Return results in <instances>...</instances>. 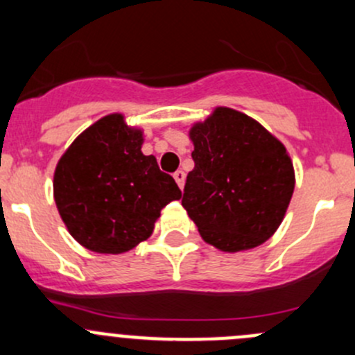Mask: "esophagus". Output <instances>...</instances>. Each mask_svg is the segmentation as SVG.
<instances>
[{
	"label": "esophagus",
	"mask_w": 355,
	"mask_h": 355,
	"mask_svg": "<svg viewBox=\"0 0 355 355\" xmlns=\"http://www.w3.org/2000/svg\"><path fill=\"white\" fill-rule=\"evenodd\" d=\"M173 178H175V182H177V184H178V187L184 189V182H185V173H184V171H182V170L175 171Z\"/></svg>",
	"instance_id": "esophagus-1"
}]
</instances>
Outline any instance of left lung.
Instances as JSON below:
<instances>
[{
    "instance_id": "8db88e82",
    "label": "left lung",
    "mask_w": 355,
    "mask_h": 355,
    "mask_svg": "<svg viewBox=\"0 0 355 355\" xmlns=\"http://www.w3.org/2000/svg\"><path fill=\"white\" fill-rule=\"evenodd\" d=\"M194 170L182 206L207 244L252 249L275 234L293 194V166L280 141L244 113L218 108L192 127Z\"/></svg>"
}]
</instances>
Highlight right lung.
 I'll list each match as a JSON object with an SVG mask.
<instances>
[{
    "mask_svg": "<svg viewBox=\"0 0 355 355\" xmlns=\"http://www.w3.org/2000/svg\"><path fill=\"white\" fill-rule=\"evenodd\" d=\"M142 132L108 114L82 132L58 161L55 200L71 237L121 254L149 239L159 211L182 198L173 177L141 151Z\"/></svg>",
    "mask_w": 355,
    "mask_h": 355,
    "instance_id": "add662e5",
    "label": "right lung"
}]
</instances>
